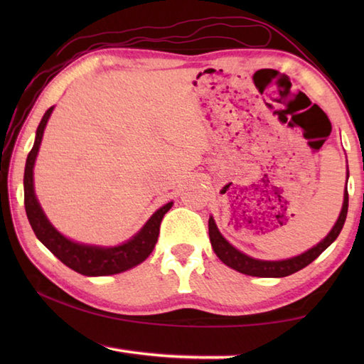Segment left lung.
Listing matches in <instances>:
<instances>
[{
	"label": "left lung",
	"mask_w": 364,
	"mask_h": 364,
	"mask_svg": "<svg viewBox=\"0 0 364 364\" xmlns=\"http://www.w3.org/2000/svg\"><path fill=\"white\" fill-rule=\"evenodd\" d=\"M347 181H348V168H347ZM347 212H348V193H347V186H345L342 210L338 213L336 225L332 226V230L328 232V236H326L323 241H319L316 245H313L311 249L304 252V254L295 255L291 258H284V260H258V258L245 255L244 252L237 250L234 245H231L226 241L223 234H221L217 228V223H215L213 217L208 218V236H210V244L213 247V252L217 254L220 260L226 264V267L236 269L242 274L257 276V278H284V276L297 273V271H300L301 268H305L306 264H310L315 258L321 255L323 252L336 241L343 228L345 218H347ZM282 225H286V220L278 221V226H282Z\"/></svg>",
	"instance_id": "8db88e82"
}]
</instances>
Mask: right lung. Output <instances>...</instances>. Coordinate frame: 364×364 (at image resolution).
I'll use <instances>...</instances> for the list:
<instances>
[{
  "instance_id": "obj_1",
  "label": "right lung",
  "mask_w": 364,
  "mask_h": 364,
  "mask_svg": "<svg viewBox=\"0 0 364 364\" xmlns=\"http://www.w3.org/2000/svg\"><path fill=\"white\" fill-rule=\"evenodd\" d=\"M54 110V106L49 107L43 119L40 122L38 128H36L35 143L32 151L28 152L27 162H26V171H23V204H26L27 218L30 221V226L38 237V241L45 245L56 255L65 267L72 268L77 273L83 276H109L123 273V271L130 269L136 264L143 263L151 252L156 247L160 221H162L164 215L167 213L173 202H168L164 207H160L157 212L152 213V217L146 221V225L134 234L132 239L120 245H114V247H104V245H93V244H83L72 241V239L65 237L60 234L56 228L51 225V221L43 212L38 199L35 196V186H33V167L35 160L38 156L40 144L43 139V133H45L46 123L49 120Z\"/></svg>"
}]
</instances>
